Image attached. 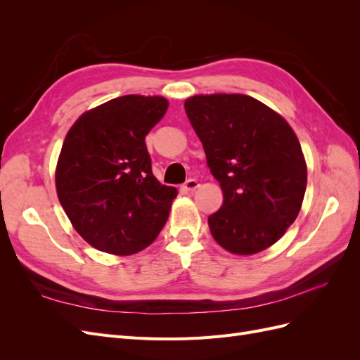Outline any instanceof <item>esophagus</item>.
Returning <instances> with one entry per match:
<instances>
[{
    "mask_svg": "<svg viewBox=\"0 0 360 360\" xmlns=\"http://www.w3.org/2000/svg\"><path fill=\"white\" fill-rule=\"evenodd\" d=\"M198 188H200V183H198L197 180H195V179H189V180L181 186V191H184V192H193V191H197Z\"/></svg>",
    "mask_w": 360,
    "mask_h": 360,
    "instance_id": "34e87169",
    "label": "esophagus"
}]
</instances>
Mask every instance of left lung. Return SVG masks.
Here are the masks:
<instances>
[{
  "label": "left lung",
  "instance_id": "8db88e82",
  "mask_svg": "<svg viewBox=\"0 0 360 360\" xmlns=\"http://www.w3.org/2000/svg\"><path fill=\"white\" fill-rule=\"evenodd\" d=\"M224 204L210 233L236 255L261 252L296 221L308 169L287 120L246 94H197L184 102Z\"/></svg>",
  "mask_w": 360,
  "mask_h": 360
}]
</instances>
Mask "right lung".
I'll list each match as a JSON object with an SVG mask.
<instances>
[{
	"instance_id": "1",
	"label": "right lung",
	"mask_w": 360,
	"mask_h": 360,
	"mask_svg": "<svg viewBox=\"0 0 360 360\" xmlns=\"http://www.w3.org/2000/svg\"><path fill=\"white\" fill-rule=\"evenodd\" d=\"M167 110L162 96L115 97L85 111L64 138L58 200L76 233L102 252L136 254L168 221L177 189L153 176L146 147Z\"/></svg>"
}]
</instances>
